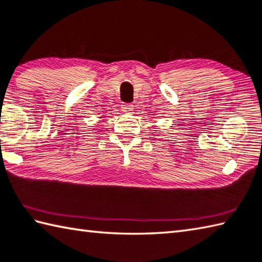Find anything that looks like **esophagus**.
I'll use <instances>...</instances> for the list:
<instances>
[{
	"label": "esophagus",
	"instance_id": "esophagus-1",
	"mask_svg": "<svg viewBox=\"0 0 262 262\" xmlns=\"http://www.w3.org/2000/svg\"><path fill=\"white\" fill-rule=\"evenodd\" d=\"M133 105L132 103H124V105H122V111L126 113V114H131V113H133Z\"/></svg>",
	"mask_w": 262,
	"mask_h": 262
}]
</instances>
